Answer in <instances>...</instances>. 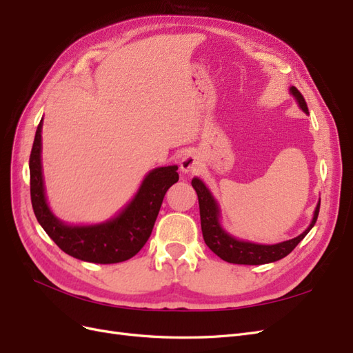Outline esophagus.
<instances>
[{
	"label": "esophagus",
	"mask_w": 353,
	"mask_h": 353,
	"mask_svg": "<svg viewBox=\"0 0 353 353\" xmlns=\"http://www.w3.org/2000/svg\"><path fill=\"white\" fill-rule=\"evenodd\" d=\"M181 170H183L184 174H193L197 172L200 169V160L199 156L194 152H188L184 154V157L181 159Z\"/></svg>",
	"instance_id": "obj_1"
}]
</instances>
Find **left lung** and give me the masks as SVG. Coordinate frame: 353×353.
I'll return each instance as SVG.
<instances>
[{
	"label": "left lung",
	"mask_w": 353,
	"mask_h": 353,
	"mask_svg": "<svg viewBox=\"0 0 353 353\" xmlns=\"http://www.w3.org/2000/svg\"><path fill=\"white\" fill-rule=\"evenodd\" d=\"M290 94L299 103V108H301L305 113H309L306 101L303 99V95L301 94V91H299L296 87H290ZM191 185H193V188L196 190L197 197H199L203 239H205V243L213 253L218 254L221 259L227 261L230 263L263 265V263H271L285 258V256L305 239L306 234L312 230L319 213V201H318L311 225H309L301 236H297L292 240H287L279 244L250 243V241H244V240L232 237L231 234H228L222 228L219 222L221 215H219L218 203L215 199H213L209 188L203 184L201 179L193 178Z\"/></svg>",
	"instance_id": "1"
}]
</instances>
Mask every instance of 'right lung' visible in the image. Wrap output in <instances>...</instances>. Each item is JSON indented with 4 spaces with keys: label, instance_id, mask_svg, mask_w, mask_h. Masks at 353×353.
<instances>
[{
    "label": "right lung",
    "instance_id": "1",
    "mask_svg": "<svg viewBox=\"0 0 353 353\" xmlns=\"http://www.w3.org/2000/svg\"><path fill=\"white\" fill-rule=\"evenodd\" d=\"M41 131L42 119L37 128L29 157L30 200L39 225L63 252L79 261L117 263L131 259L150 237L166 191L178 183V166L150 170L135 197L114 218L95 225H68L52 215L46 199L41 165Z\"/></svg>",
    "mask_w": 353,
    "mask_h": 353
}]
</instances>
